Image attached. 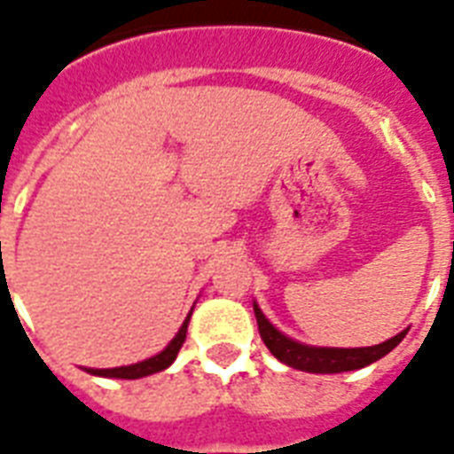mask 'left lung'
<instances>
[{
	"mask_svg": "<svg viewBox=\"0 0 454 454\" xmlns=\"http://www.w3.org/2000/svg\"><path fill=\"white\" fill-rule=\"evenodd\" d=\"M256 325H259V334H262L263 344L269 346V351L276 356L278 360H283L285 365L297 367L303 372H348V370H360V367L370 365L374 360L384 358L388 351H394L395 346L401 344L403 337L408 332L395 334L384 344L365 346V348H317V346L299 344L294 339L285 337L283 332H278L273 325L266 320L262 309L254 303Z\"/></svg>",
	"mask_w": 454,
	"mask_h": 454,
	"instance_id": "left-lung-1",
	"label": "left lung"
}]
</instances>
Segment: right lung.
Masks as SVG:
<instances>
[{"label": "right lung", "mask_w": 454, "mask_h": 454, "mask_svg": "<svg viewBox=\"0 0 454 454\" xmlns=\"http://www.w3.org/2000/svg\"><path fill=\"white\" fill-rule=\"evenodd\" d=\"M188 320H191V316L185 317V323L181 325V330L176 332V337L171 339L169 346L162 353L153 356V358L144 360V363H137V365L113 367V370H87V372L98 374V377H117V380H138V377H145V374L160 372V370H164V367H169L174 363L178 348L184 346L185 332H188Z\"/></svg>", "instance_id": "1"}]
</instances>
